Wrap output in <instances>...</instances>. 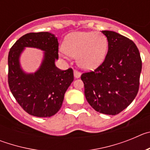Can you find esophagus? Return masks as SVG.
I'll list each match as a JSON object with an SVG mask.
<instances>
[{
	"label": "esophagus",
	"instance_id": "obj_1",
	"mask_svg": "<svg viewBox=\"0 0 150 150\" xmlns=\"http://www.w3.org/2000/svg\"><path fill=\"white\" fill-rule=\"evenodd\" d=\"M74 77L76 78V79H78L81 76V74L79 72H78L77 71H74Z\"/></svg>",
	"mask_w": 150,
	"mask_h": 150
}]
</instances>
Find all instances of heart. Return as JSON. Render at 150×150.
<instances>
[{"label":"heart","mask_w":150,"mask_h":150,"mask_svg":"<svg viewBox=\"0 0 150 150\" xmlns=\"http://www.w3.org/2000/svg\"><path fill=\"white\" fill-rule=\"evenodd\" d=\"M107 50L108 40L101 33L76 31L66 37L60 53L64 58L76 57L79 67L93 71L105 60Z\"/></svg>","instance_id":"1"}]
</instances>
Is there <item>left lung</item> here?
Segmentation results:
<instances>
[{"label":"left lung","mask_w":150,"mask_h":150,"mask_svg":"<svg viewBox=\"0 0 150 150\" xmlns=\"http://www.w3.org/2000/svg\"><path fill=\"white\" fill-rule=\"evenodd\" d=\"M108 40L104 62L95 71L82 74L85 96L100 113H120L131 104L139 89L142 62L133 41L112 30H102Z\"/></svg>","instance_id":"left-lung-1"}]
</instances>
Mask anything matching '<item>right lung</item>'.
<instances>
[{"label": "right lung", "mask_w": 150, "mask_h": 150, "mask_svg": "<svg viewBox=\"0 0 150 150\" xmlns=\"http://www.w3.org/2000/svg\"><path fill=\"white\" fill-rule=\"evenodd\" d=\"M25 48L44 52L39 68L27 73L21 65L20 58ZM59 42L50 32L29 33L14 43L8 55V83L19 105L31 116L50 117L62 107L64 97L74 81L71 68L62 71L55 66L59 59Z\"/></svg>", "instance_id": "add662e5"}]
</instances>
